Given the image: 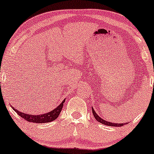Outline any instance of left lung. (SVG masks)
<instances>
[{
	"instance_id": "1",
	"label": "left lung",
	"mask_w": 154,
	"mask_h": 154,
	"mask_svg": "<svg viewBox=\"0 0 154 154\" xmlns=\"http://www.w3.org/2000/svg\"><path fill=\"white\" fill-rule=\"evenodd\" d=\"M92 113H93L94 117H95V118L96 119L97 121H98L99 123L103 124V125H109V126H115V127L123 126L124 125V123H111V122H108L106 121V120H104L103 119H102L101 117L97 115V114L95 112V111L94 110L93 108H92Z\"/></svg>"
}]
</instances>
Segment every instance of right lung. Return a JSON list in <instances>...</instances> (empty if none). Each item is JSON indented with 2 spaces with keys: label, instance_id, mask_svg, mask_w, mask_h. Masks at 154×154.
Returning <instances> with one entry per match:
<instances>
[{
  "label": "right lung",
  "instance_id": "obj_1",
  "mask_svg": "<svg viewBox=\"0 0 154 154\" xmlns=\"http://www.w3.org/2000/svg\"><path fill=\"white\" fill-rule=\"evenodd\" d=\"M64 101H65V100H64L63 101L59 104L57 108L54 109V110L51 111L50 112H48V113L43 114V115H29V114H26L23 113V112H20V111L14 108L13 106H11V108L14 109V111H15V112H17L18 115H20V116L23 117L24 120H27V121L32 122V123H45L54 121V120H56V119L59 117V114H60L61 111L62 109V107H63Z\"/></svg>",
  "mask_w": 154,
  "mask_h": 154
}]
</instances>
